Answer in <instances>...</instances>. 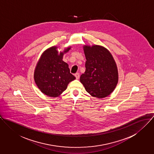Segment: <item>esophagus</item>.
I'll return each mask as SVG.
<instances>
[{
	"label": "esophagus",
	"mask_w": 154,
	"mask_h": 154,
	"mask_svg": "<svg viewBox=\"0 0 154 154\" xmlns=\"http://www.w3.org/2000/svg\"><path fill=\"white\" fill-rule=\"evenodd\" d=\"M75 77H76L77 79H79L80 78V74L79 72H77L75 74Z\"/></svg>",
	"instance_id": "1"
}]
</instances>
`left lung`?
<instances>
[{"instance_id":"8db88e82","label":"left lung","mask_w":154,"mask_h":154,"mask_svg":"<svg viewBox=\"0 0 154 154\" xmlns=\"http://www.w3.org/2000/svg\"><path fill=\"white\" fill-rule=\"evenodd\" d=\"M85 71L80 82L92 96L103 98L110 94L118 82L116 64L111 53L100 45L83 47Z\"/></svg>"}]
</instances>
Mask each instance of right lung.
Segmentation results:
<instances>
[{
	"instance_id": "obj_1",
	"label": "right lung",
	"mask_w": 154,
	"mask_h": 154,
	"mask_svg": "<svg viewBox=\"0 0 154 154\" xmlns=\"http://www.w3.org/2000/svg\"><path fill=\"white\" fill-rule=\"evenodd\" d=\"M70 48L68 47L58 54L57 47H52L44 52L39 60L35 69V82L45 95L59 96L69 83L75 79L70 73L68 64L63 61L64 54Z\"/></svg>"
}]
</instances>
